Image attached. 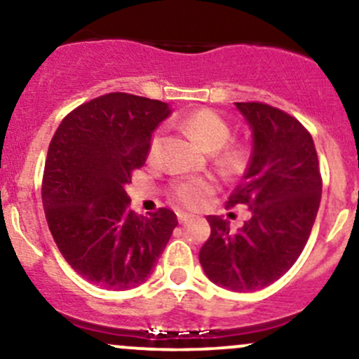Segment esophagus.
Returning a JSON list of instances; mask_svg holds the SVG:
<instances>
[{
  "label": "esophagus",
  "mask_w": 359,
  "mask_h": 359,
  "mask_svg": "<svg viewBox=\"0 0 359 359\" xmlns=\"http://www.w3.org/2000/svg\"><path fill=\"white\" fill-rule=\"evenodd\" d=\"M191 217H192L191 214H187V212H177V219H179L180 224H185V222L191 219Z\"/></svg>",
  "instance_id": "obj_1"
}]
</instances>
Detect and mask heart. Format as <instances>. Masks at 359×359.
<instances>
[{"instance_id":"1","label":"heart","mask_w":359,"mask_h":359,"mask_svg":"<svg viewBox=\"0 0 359 359\" xmlns=\"http://www.w3.org/2000/svg\"><path fill=\"white\" fill-rule=\"evenodd\" d=\"M182 128L199 143L204 150L217 151V162L231 174L243 170L248 158V150L241 143H226L231 140V126L224 118L211 109H199L182 121ZM162 133H155L150 143V156L158 151ZM214 191V180L209 177H187L174 180L170 185V196L177 204L185 208H199L205 197Z\"/></svg>"}]
</instances>
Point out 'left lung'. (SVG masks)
Wrapping results in <instances>:
<instances>
[{"label": "left lung", "mask_w": 359, "mask_h": 359, "mask_svg": "<svg viewBox=\"0 0 359 359\" xmlns=\"http://www.w3.org/2000/svg\"><path fill=\"white\" fill-rule=\"evenodd\" d=\"M253 130V155L226 208L241 204L251 217L233 231L208 216L211 234L199 251L216 285L251 292L270 285L297 262L319 211L323 177L314 140L297 118L265 102H236Z\"/></svg>", "instance_id": "left-lung-1"}]
</instances>
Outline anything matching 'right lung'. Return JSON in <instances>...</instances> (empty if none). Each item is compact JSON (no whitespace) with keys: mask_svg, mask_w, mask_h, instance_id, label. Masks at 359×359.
Returning a JSON list of instances; mask_svg holds the SVG:
<instances>
[{"mask_svg":"<svg viewBox=\"0 0 359 359\" xmlns=\"http://www.w3.org/2000/svg\"><path fill=\"white\" fill-rule=\"evenodd\" d=\"M168 114L167 102L109 93L72 109L48 145L42 179L48 229L65 262L90 283L108 290L143 283L179 224L167 208L138 216L125 191Z\"/></svg>","mask_w":359,"mask_h":359,"instance_id":"add662e5","label":"right lung"}]
</instances>
